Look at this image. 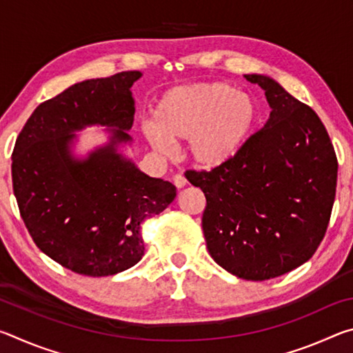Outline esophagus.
Instances as JSON below:
<instances>
[{"label":"esophagus","mask_w":353,"mask_h":353,"mask_svg":"<svg viewBox=\"0 0 353 353\" xmlns=\"http://www.w3.org/2000/svg\"><path fill=\"white\" fill-rule=\"evenodd\" d=\"M172 182H174L177 188H183L185 185H187V179H185V176H182V174H176L174 177H172Z\"/></svg>","instance_id":"1"}]
</instances>
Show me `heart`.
Here are the masks:
<instances>
[{"instance_id":"obj_1","label":"heart","mask_w":353,"mask_h":353,"mask_svg":"<svg viewBox=\"0 0 353 353\" xmlns=\"http://www.w3.org/2000/svg\"><path fill=\"white\" fill-rule=\"evenodd\" d=\"M259 105L250 93L236 92L227 82L194 83L166 92L152 112V123H143L148 141L160 152H170L168 140L188 141L191 159L205 168L234 159L252 134Z\"/></svg>"}]
</instances>
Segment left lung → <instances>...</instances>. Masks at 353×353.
<instances>
[{
  "instance_id": "1",
  "label": "left lung",
  "mask_w": 353,
  "mask_h": 353,
  "mask_svg": "<svg viewBox=\"0 0 353 353\" xmlns=\"http://www.w3.org/2000/svg\"><path fill=\"white\" fill-rule=\"evenodd\" d=\"M246 79L265 90L272 109L265 128L229 162L185 177L205 194L202 230L212 259L236 277L263 282L303 265L324 240L338 159L312 107L271 77Z\"/></svg>"
}]
</instances>
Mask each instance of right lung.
I'll return each mask as SVG.
<instances>
[{
  "mask_svg": "<svg viewBox=\"0 0 353 353\" xmlns=\"http://www.w3.org/2000/svg\"><path fill=\"white\" fill-rule=\"evenodd\" d=\"M140 71L74 83L41 103L17 137L12 185L19 210L41 252L81 276L104 277L141 260L143 221L162 213L176 187L146 176L115 152L128 141ZM117 127L112 145L82 163L68 151L74 130Z\"/></svg>",
  "mask_w": 353,
  "mask_h": 353,
  "instance_id": "obj_1",
  "label": "right lung"
}]
</instances>
